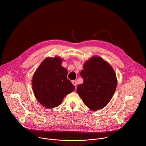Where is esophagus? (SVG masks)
<instances>
[{"instance_id":"esophagus-1","label":"esophagus","mask_w":146,"mask_h":146,"mask_svg":"<svg viewBox=\"0 0 146 146\" xmlns=\"http://www.w3.org/2000/svg\"><path fill=\"white\" fill-rule=\"evenodd\" d=\"M72 83L73 84V85H74V86H76V81L75 80L72 81Z\"/></svg>"}]
</instances>
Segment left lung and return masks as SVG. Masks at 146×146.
I'll list each match as a JSON object with an SVG mask.
<instances>
[{"label": "left lung", "mask_w": 146, "mask_h": 146, "mask_svg": "<svg viewBox=\"0 0 146 146\" xmlns=\"http://www.w3.org/2000/svg\"><path fill=\"white\" fill-rule=\"evenodd\" d=\"M80 75L84 82L78 85L77 93L85 105L93 111L105 107L113 96L117 83L110 65L99 57H93L84 64Z\"/></svg>", "instance_id": "obj_1"}]
</instances>
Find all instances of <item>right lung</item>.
<instances>
[{
	"mask_svg": "<svg viewBox=\"0 0 146 146\" xmlns=\"http://www.w3.org/2000/svg\"><path fill=\"white\" fill-rule=\"evenodd\" d=\"M62 61L58 57L47 58L33 75V92L40 104L46 108L58 106L64 98L75 89L67 78L68 71L61 66Z\"/></svg>",
	"mask_w": 146,
	"mask_h": 146,
	"instance_id": "obj_1",
	"label": "right lung"
}]
</instances>
